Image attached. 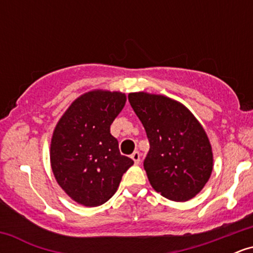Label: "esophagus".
<instances>
[{"label":"esophagus","instance_id":"1","mask_svg":"<svg viewBox=\"0 0 253 253\" xmlns=\"http://www.w3.org/2000/svg\"><path fill=\"white\" fill-rule=\"evenodd\" d=\"M130 158L134 161L135 164H139L140 163V153L138 152V151H135V152L132 153V156H130Z\"/></svg>","mask_w":253,"mask_h":253}]
</instances>
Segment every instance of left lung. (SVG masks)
Masks as SVG:
<instances>
[{"label":"left lung","instance_id":"1","mask_svg":"<svg viewBox=\"0 0 253 253\" xmlns=\"http://www.w3.org/2000/svg\"><path fill=\"white\" fill-rule=\"evenodd\" d=\"M128 101L150 141L144 169L157 193L188 201L213 170L211 146L201 124L182 103L163 95L130 92Z\"/></svg>","mask_w":253,"mask_h":253}]
</instances>
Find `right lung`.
Masks as SVG:
<instances>
[{
	"label": "right lung",
	"instance_id": "obj_1",
	"mask_svg": "<svg viewBox=\"0 0 253 253\" xmlns=\"http://www.w3.org/2000/svg\"><path fill=\"white\" fill-rule=\"evenodd\" d=\"M126 103L120 91L92 90L76 98L58 121L51 139V168L60 188L85 207L115 194L134 162L119 151L110 125Z\"/></svg>",
	"mask_w": 253,
	"mask_h": 253
}]
</instances>
